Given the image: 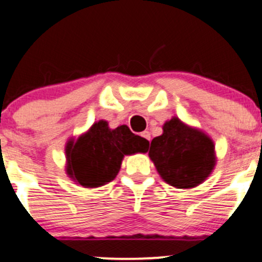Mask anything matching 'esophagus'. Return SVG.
I'll return each mask as SVG.
<instances>
[{"label": "esophagus", "mask_w": 262, "mask_h": 262, "mask_svg": "<svg viewBox=\"0 0 262 262\" xmlns=\"http://www.w3.org/2000/svg\"><path fill=\"white\" fill-rule=\"evenodd\" d=\"M141 136L142 137H144V139H146L147 140V141H149L150 142V132L149 131H144V132H141Z\"/></svg>", "instance_id": "esophagus-1"}]
</instances>
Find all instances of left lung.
I'll return each mask as SVG.
<instances>
[{
    "instance_id": "1",
    "label": "left lung",
    "mask_w": 262,
    "mask_h": 262,
    "mask_svg": "<svg viewBox=\"0 0 262 262\" xmlns=\"http://www.w3.org/2000/svg\"><path fill=\"white\" fill-rule=\"evenodd\" d=\"M149 156L164 182L178 189L198 187L217 163L211 137L178 117L166 121L163 134L154 137Z\"/></svg>"
}]
</instances>
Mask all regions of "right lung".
<instances>
[{
	"label": "right lung",
	"mask_w": 262,
	"mask_h": 262,
	"mask_svg": "<svg viewBox=\"0 0 262 262\" xmlns=\"http://www.w3.org/2000/svg\"><path fill=\"white\" fill-rule=\"evenodd\" d=\"M149 141L132 134L126 125L110 128L99 120L66 146L67 175L83 188H98L117 177L125 155L147 152Z\"/></svg>",
	"instance_id": "add662e5"
}]
</instances>
